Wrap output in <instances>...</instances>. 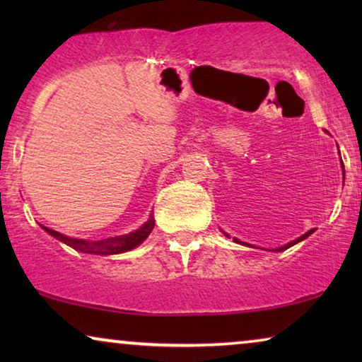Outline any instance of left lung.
I'll return each mask as SVG.
<instances>
[{
    "label": "left lung",
    "mask_w": 362,
    "mask_h": 362,
    "mask_svg": "<svg viewBox=\"0 0 362 362\" xmlns=\"http://www.w3.org/2000/svg\"><path fill=\"white\" fill-rule=\"evenodd\" d=\"M343 176H344V165H343ZM313 232H315V229H311V230H308V232H306V234H303V235H301V237H298V239L291 240V242H288V244H286V245H284V247H279V249H275V252H281V250H286V249H290V247H291V245H295V244H298V242H301V240H305V239H306V237H308L310 234H313ZM226 235H227V234H226ZM227 237H229V235H227ZM234 242H237V244H242V245H247V244H245V242H240L239 239H234Z\"/></svg>",
    "instance_id": "1"
}]
</instances>
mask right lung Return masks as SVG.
<instances>
[{
  "label": "right lung",
  "mask_w": 362,
  "mask_h": 362,
  "mask_svg": "<svg viewBox=\"0 0 362 362\" xmlns=\"http://www.w3.org/2000/svg\"><path fill=\"white\" fill-rule=\"evenodd\" d=\"M47 234L56 237L57 240L64 242L72 249L78 252H83V254H97V255H113V254H123V252H128L135 249L141 244L143 240L146 239L148 235L151 234L153 227H155V217L150 216L145 224H143L138 230H133L127 235H115L108 237V239L102 240H82V239H71V237L61 234V232L49 229V227L41 226Z\"/></svg>",
  "instance_id": "obj_1"
}]
</instances>
